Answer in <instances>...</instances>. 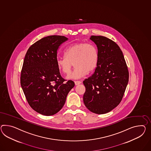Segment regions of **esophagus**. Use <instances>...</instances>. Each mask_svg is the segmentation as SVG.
I'll return each mask as SVG.
<instances>
[{
	"instance_id": "1",
	"label": "esophagus",
	"mask_w": 151,
	"mask_h": 151,
	"mask_svg": "<svg viewBox=\"0 0 151 151\" xmlns=\"http://www.w3.org/2000/svg\"><path fill=\"white\" fill-rule=\"evenodd\" d=\"M81 81H75V85H80V84H81Z\"/></svg>"
}]
</instances>
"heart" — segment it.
Listing matches in <instances>:
<instances>
[{
  "instance_id": "b5f03b06",
  "label": "heart",
  "mask_w": 151,
  "mask_h": 151,
  "mask_svg": "<svg viewBox=\"0 0 151 151\" xmlns=\"http://www.w3.org/2000/svg\"><path fill=\"white\" fill-rule=\"evenodd\" d=\"M65 56L58 57L57 65L60 71L69 74L73 66L75 68L67 78L78 79L84 76L87 72H91L97 65L99 54L95 45L91 43L78 42L68 46Z\"/></svg>"
}]
</instances>
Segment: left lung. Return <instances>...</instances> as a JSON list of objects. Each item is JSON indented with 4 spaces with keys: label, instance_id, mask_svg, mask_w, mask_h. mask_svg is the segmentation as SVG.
<instances>
[{
    "label": "left lung",
    "instance_id": "1",
    "mask_svg": "<svg viewBox=\"0 0 151 151\" xmlns=\"http://www.w3.org/2000/svg\"><path fill=\"white\" fill-rule=\"evenodd\" d=\"M99 54L94 73L83 82L85 106L92 112L104 114L121 103L129 81V71L124 55L114 41L103 36L92 35Z\"/></svg>",
    "mask_w": 151,
    "mask_h": 151
}]
</instances>
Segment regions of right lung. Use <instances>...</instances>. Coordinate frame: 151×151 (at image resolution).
<instances>
[{
  "mask_svg": "<svg viewBox=\"0 0 151 151\" xmlns=\"http://www.w3.org/2000/svg\"><path fill=\"white\" fill-rule=\"evenodd\" d=\"M68 39L60 35L43 37L30 47L24 57L21 75L23 91L30 106L44 116L59 112L75 86L71 80L64 82L57 65L59 46Z\"/></svg>",
  "mask_w": 151,
  "mask_h": 151,
  "instance_id": "obj_1",
  "label": "right lung"
}]
</instances>
